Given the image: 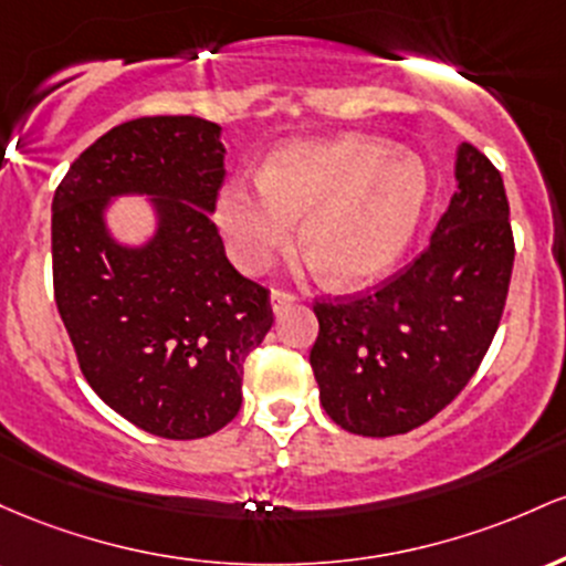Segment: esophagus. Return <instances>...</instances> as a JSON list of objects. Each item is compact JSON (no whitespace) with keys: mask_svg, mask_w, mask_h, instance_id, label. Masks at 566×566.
I'll return each instance as SVG.
<instances>
[{"mask_svg":"<svg viewBox=\"0 0 566 566\" xmlns=\"http://www.w3.org/2000/svg\"><path fill=\"white\" fill-rule=\"evenodd\" d=\"M270 302H272V310H275V313H281V310H283V307H289V304L300 302V296H296L294 291L272 289V296H270Z\"/></svg>","mask_w":566,"mask_h":566,"instance_id":"obj_1","label":"esophagus"}]
</instances>
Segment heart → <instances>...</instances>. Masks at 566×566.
Segmentation results:
<instances>
[{
	"label": "heart",
	"instance_id": "obj_1",
	"mask_svg": "<svg viewBox=\"0 0 566 566\" xmlns=\"http://www.w3.org/2000/svg\"><path fill=\"white\" fill-rule=\"evenodd\" d=\"M428 198L420 160L368 138L294 144L277 151L259 181H232L219 224L234 262L259 270L296 232L336 283H364L411 243Z\"/></svg>",
	"mask_w": 566,
	"mask_h": 566
}]
</instances>
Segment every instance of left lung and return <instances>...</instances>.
<instances>
[{
	"label": "left lung",
	"instance_id": "8db88e82",
	"mask_svg": "<svg viewBox=\"0 0 566 566\" xmlns=\"http://www.w3.org/2000/svg\"><path fill=\"white\" fill-rule=\"evenodd\" d=\"M503 176L473 144L420 256L374 291L315 300L310 366L326 415L358 436H398L447 409L497 334L513 245Z\"/></svg>",
	"mask_w": 566,
	"mask_h": 566
}]
</instances>
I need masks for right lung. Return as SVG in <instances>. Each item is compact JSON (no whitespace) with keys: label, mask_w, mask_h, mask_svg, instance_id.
<instances>
[{"label":"right lung","mask_w":566,"mask_h":566,"mask_svg":"<svg viewBox=\"0 0 566 566\" xmlns=\"http://www.w3.org/2000/svg\"><path fill=\"white\" fill-rule=\"evenodd\" d=\"M219 133L187 114L130 119L82 151L53 198V291L80 371L117 415L170 441L234 420L243 364L272 326L270 289L234 270L211 219ZM123 191L161 198L142 252L112 244L99 219Z\"/></svg>","instance_id":"add662e5"}]
</instances>
